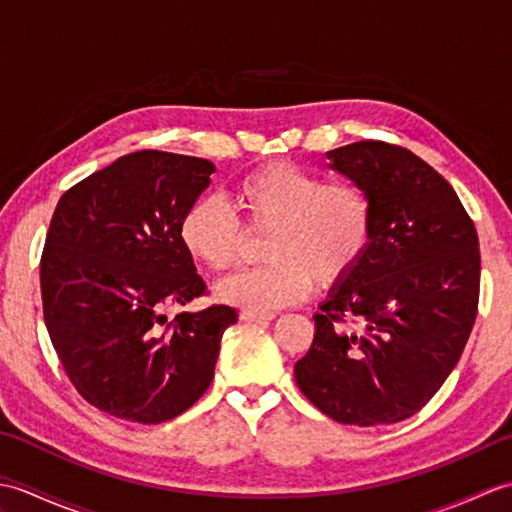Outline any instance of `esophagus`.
Returning a JSON list of instances; mask_svg holds the SVG:
<instances>
[{
	"label": "esophagus",
	"mask_w": 512,
	"mask_h": 512,
	"mask_svg": "<svg viewBox=\"0 0 512 512\" xmlns=\"http://www.w3.org/2000/svg\"><path fill=\"white\" fill-rule=\"evenodd\" d=\"M273 317L275 314H270V312H257V310H248V308L239 312V319L242 321H270Z\"/></svg>",
	"instance_id": "obj_1"
}]
</instances>
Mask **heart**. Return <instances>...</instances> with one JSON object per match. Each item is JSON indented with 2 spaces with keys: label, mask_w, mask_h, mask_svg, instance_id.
Returning a JSON list of instances; mask_svg holds the SVG:
<instances>
[{
  "label": "heart",
  "mask_w": 512,
  "mask_h": 512,
  "mask_svg": "<svg viewBox=\"0 0 512 512\" xmlns=\"http://www.w3.org/2000/svg\"><path fill=\"white\" fill-rule=\"evenodd\" d=\"M237 217L215 198L195 200L178 222V239L193 262L228 270L242 259L248 235L266 233V264L217 286L220 299L273 312L312 290L332 288L363 262L374 239V200L361 184L328 182L295 162L248 171L228 191Z\"/></svg>",
  "instance_id": "heart-1"
}]
</instances>
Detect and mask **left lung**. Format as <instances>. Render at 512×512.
Here are the masks:
<instances>
[{"label": "left lung", "instance_id": "left-lung-1", "mask_svg": "<svg viewBox=\"0 0 512 512\" xmlns=\"http://www.w3.org/2000/svg\"><path fill=\"white\" fill-rule=\"evenodd\" d=\"M328 156L372 195L374 239L314 314L295 380L336 422H400L433 398L469 341L480 242L451 184L409 149L361 140Z\"/></svg>", "mask_w": 512, "mask_h": 512}]
</instances>
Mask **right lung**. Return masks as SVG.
I'll list each match as a JSON object with an SVG mask.
<instances>
[{
    "instance_id": "right-lung-1",
    "label": "right lung",
    "mask_w": 512,
    "mask_h": 512,
    "mask_svg": "<svg viewBox=\"0 0 512 512\" xmlns=\"http://www.w3.org/2000/svg\"><path fill=\"white\" fill-rule=\"evenodd\" d=\"M213 162L140 149L61 195L41 253L43 319L76 391L110 416L158 424L209 389L231 306L180 312L209 290L178 222Z\"/></svg>"
}]
</instances>
